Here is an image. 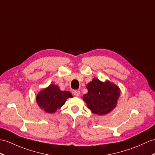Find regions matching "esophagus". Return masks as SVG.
<instances>
[{"label":"esophagus","instance_id":"obj_1","mask_svg":"<svg viewBox=\"0 0 155 155\" xmlns=\"http://www.w3.org/2000/svg\"><path fill=\"white\" fill-rule=\"evenodd\" d=\"M73 94L75 96H79V95H80V92H79L78 91H74L73 92Z\"/></svg>","mask_w":155,"mask_h":155}]
</instances>
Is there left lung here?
I'll return each mask as SVG.
<instances>
[{"label":"left lung","mask_w":155,"mask_h":155,"mask_svg":"<svg viewBox=\"0 0 155 155\" xmlns=\"http://www.w3.org/2000/svg\"><path fill=\"white\" fill-rule=\"evenodd\" d=\"M86 88L88 93L84 95L83 100L92 112L98 115L106 114L116 107L120 93L116 85L94 78Z\"/></svg>","instance_id":"obj_1"}]
</instances>
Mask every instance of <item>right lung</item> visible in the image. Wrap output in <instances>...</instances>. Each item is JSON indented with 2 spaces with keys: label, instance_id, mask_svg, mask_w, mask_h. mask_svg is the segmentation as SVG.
I'll use <instances>...</instances> for the list:
<instances>
[{
  "label": "right lung",
  "instance_id": "obj_1",
  "mask_svg": "<svg viewBox=\"0 0 155 155\" xmlns=\"http://www.w3.org/2000/svg\"><path fill=\"white\" fill-rule=\"evenodd\" d=\"M71 97L70 92L61 91L57 86L51 84L39 93L36 100L39 106L46 112L54 113Z\"/></svg>",
  "mask_w": 155,
  "mask_h": 155
}]
</instances>
